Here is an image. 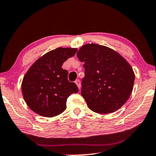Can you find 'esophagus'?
I'll use <instances>...</instances> for the list:
<instances>
[{"label":"esophagus","mask_w":156,"mask_h":156,"mask_svg":"<svg viewBox=\"0 0 156 156\" xmlns=\"http://www.w3.org/2000/svg\"><path fill=\"white\" fill-rule=\"evenodd\" d=\"M75 83H76V85H77V87H79V89H80V87H81V83H80V80H76V81H75Z\"/></svg>","instance_id":"34e87169"}]
</instances>
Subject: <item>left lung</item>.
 I'll return each mask as SVG.
<instances>
[{"label": "left lung", "mask_w": 156, "mask_h": 156, "mask_svg": "<svg viewBox=\"0 0 156 156\" xmlns=\"http://www.w3.org/2000/svg\"><path fill=\"white\" fill-rule=\"evenodd\" d=\"M76 55L84 63L81 95L90 109L100 114L120 109L131 96L134 83L130 64L116 51L96 44L82 46Z\"/></svg>", "instance_id": "left-lung-1"}]
</instances>
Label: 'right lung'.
<instances>
[{"mask_svg": "<svg viewBox=\"0 0 156 156\" xmlns=\"http://www.w3.org/2000/svg\"><path fill=\"white\" fill-rule=\"evenodd\" d=\"M76 48L59 47L49 51L31 66L22 82L27 105L38 115L52 118L66 108L68 97L78 93L74 82L68 80V71L62 66L76 54Z\"/></svg>", "mask_w": 156, "mask_h": 156, "instance_id": "add662e5", "label": "right lung"}]
</instances>
